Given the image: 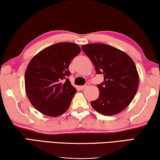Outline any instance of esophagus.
<instances>
[{"label":"esophagus","mask_w":160,"mask_h":160,"mask_svg":"<svg viewBox=\"0 0 160 160\" xmlns=\"http://www.w3.org/2000/svg\"><path fill=\"white\" fill-rule=\"evenodd\" d=\"M88 85H89V83H86L84 86H80V88L82 89V90H83V89L87 88L88 86Z\"/></svg>","instance_id":"esophagus-1"}]
</instances>
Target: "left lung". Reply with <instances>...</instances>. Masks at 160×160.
<instances>
[{
	"label": "left lung",
	"mask_w": 160,
	"mask_h": 160,
	"mask_svg": "<svg viewBox=\"0 0 160 160\" xmlns=\"http://www.w3.org/2000/svg\"><path fill=\"white\" fill-rule=\"evenodd\" d=\"M82 48L93 62L96 74L104 77L97 85L100 94L91 102L92 108L105 116L121 112L138 91L139 77L134 62L124 52L107 44H86Z\"/></svg>",
	"instance_id": "1"
}]
</instances>
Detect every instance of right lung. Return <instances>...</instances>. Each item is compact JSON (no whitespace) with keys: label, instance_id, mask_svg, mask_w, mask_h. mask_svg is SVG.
<instances>
[{"label":"right lung","instance_id":"right-lung-1","mask_svg":"<svg viewBox=\"0 0 160 160\" xmlns=\"http://www.w3.org/2000/svg\"><path fill=\"white\" fill-rule=\"evenodd\" d=\"M81 52L77 44L58 43L36 55L27 67L24 82L31 103L45 115L58 117L68 110L77 92L69 79V65Z\"/></svg>","mask_w":160,"mask_h":160}]
</instances>
